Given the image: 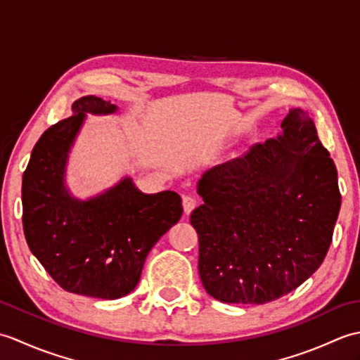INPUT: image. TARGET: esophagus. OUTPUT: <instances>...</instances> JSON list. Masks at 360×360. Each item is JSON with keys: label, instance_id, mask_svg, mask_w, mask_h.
<instances>
[{"label": "esophagus", "instance_id": "esophagus-1", "mask_svg": "<svg viewBox=\"0 0 360 360\" xmlns=\"http://www.w3.org/2000/svg\"><path fill=\"white\" fill-rule=\"evenodd\" d=\"M198 205V200L196 198H192V196H184L182 198V207H184V213L186 215H190Z\"/></svg>", "mask_w": 360, "mask_h": 360}]
</instances>
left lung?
Instances as JSON below:
<instances>
[{"instance_id": "left-lung-1", "label": "left lung", "mask_w": 360, "mask_h": 360, "mask_svg": "<svg viewBox=\"0 0 360 360\" xmlns=\"http://www.w3.org/2000/svg\"><path fill=\"white\" fill-rule=\"evenodd\" d=\"M190 215L204 289L223 303L263 304L323 263L342 196L338 168L307 111L290 110L275 139L213 167Z\"/></svg>"}]
</instances>
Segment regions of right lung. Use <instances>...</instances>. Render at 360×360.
<instances>
[{
	"instance_id": "1",
	"label": "right lung",
	"mask_w": 360,
	"mask_h": 360,
	"mask_svg": "<svg viewBox=\"0 0 360 360\" xmlns=\"http://www.w3.org/2000/svg\"><path fill=\"white\" fill-rule=\"evenodd\" d=\"M116 111V105L96 96L75 101L72 116L46 129L35 143L21 187L30 252L60 288L105 300L131 292L148 252L182 215L178 193L145 195L129 178L88 201L68 193V153L85 114Z\"/></svg>"
}]
</instances>
